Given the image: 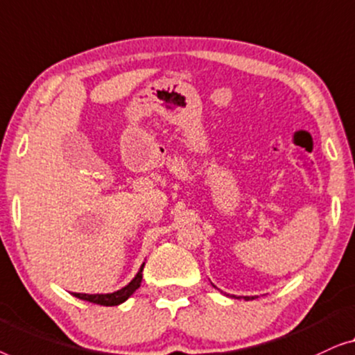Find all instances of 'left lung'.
I'll return each instance as SVG.
<instances>
[{"mask_svg":"<svg viewBox=\"0 0 355 355\" xmlns=\"http://www.w3.org/2000/svg\"><path fill=\"white\" fill-rule=\"evenodd\" d=\"M244 299H249V297H244ZM252 299H254V297H252Z\"/></svg>","mask_w":355,"mask_h":355,"instance_id":"obj_1","label":"left lung"}]
</instances>
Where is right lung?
<instances>
[{"label":"right lung","instance_id":"add662e5","mask_svg":"<svg viewBox=\"0 0 355 355\" xmlns=\"http://www.w3.org/2000/svg\"><path fill=\"white\" fill-rule=\"evenodd\" d=\"M143 267H144V263L141 266V268H139L137 277H135L125 288L119 289V291H116V293H111V294H80V293H73V296L78 297V299H83V301L99 304V306H119V304L127 301V299L132 296V294L139 288V284H141V278H143V273H141Z\"/></svg>","mask_w":355,"mask_h":355}]
</instances>
